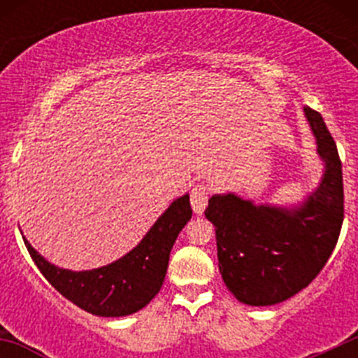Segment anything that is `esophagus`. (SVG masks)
<instances>
[{
    "instance_id": "1",
    "label": "esophagus",
    "mask_w": 358,
    "mask_h": 358,
    "mask_svg": "<svg viewBox=\"0 0 358 358\" xmlns=\"http://www.w3.org/2000/svg\"><path fill=\"white\" fill-rule=\"evenodd\" d=\"M211 188L208 182H197V185L192 188V194H189V201H192V208L197 215H201L204 211L208 204V199H210Z\"/></svg>"
}]
</instances>
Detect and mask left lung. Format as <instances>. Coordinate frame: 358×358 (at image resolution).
Here are the masks:
<instances>
[{"mask_svg":"<svg viewBox=\"0 0 358 358\" xmlns=\"http://www.w3.org/2000/svg\"><path fill=\"white\" fill-rule=\"evenodd\" d=\"M305 115L327 172L301 208L255 206L227 194L213 195L204 211L215 226L224 283L245 305H276L308 287L339 240L344 220L343 163L321 115L310 107H305Z\"/></svg>","mask_w":358,"mask_h":358,"instance_id":"obj_1","label":"left lung"}]
</instances>
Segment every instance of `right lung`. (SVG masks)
Here are the masks:
<instances>
[{
  "instance_id": "right-lung-1",
  "label": "right lung",
  "mask_w": 358,
  "mask_h": 358,
  "mask_svg": "<svg viewBox=\"0 0 358 358\" xmlns=\"http://www.w3.org/2000/svg\"><path fill=\"white\" fill-rule=\"evenodd\" d=\"M192 218L189 197L177 199L159 217L147 236L129 255L106 267L73 273L46 262L24 240L31 260L43 276L66 299L93 315L122 317L150 303L163 285L170 251L179 231Z\"/></svg>"
}]
</instances>
